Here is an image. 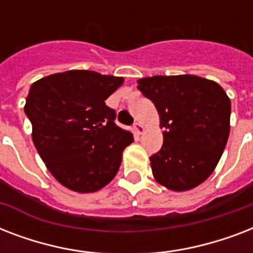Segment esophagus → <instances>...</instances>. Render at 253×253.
Returning a JSON list of instances; mask_svg holds the SVG:
<instances>
[{
    "mask_svg": "<svg viewBox=\"0 0 253 253\" xmlns=\"http://www.w3.org/2000/svg\"><path fill=\"white\" fill-rule=\"evenodd\" d=\"M134 128H135V131L138 132V134H142L143 131H144V127L142 126V123H139V122H135Z\"/></svg>",
    "mask_w": 253,
    "mask_h": 253,
    "instance_id": "esophagus-1",
    "label": "esophagus"
}]
</instances>
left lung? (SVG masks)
Masks as SVG:
<instances>
[{
    "instance_id": "left-lung-1",
    "label": "left lung",
    "mask_w": 253,
    "mask_h": 253,
    "mask_svg": "<svg viewBox=\"0 0 253 253\" xmlns=\"http://www.w3.org/2000/svg\"><path fill=\"white\" fill-rule=\"evenodd\" d=\"M138 84L164 127L163 147L150 158L154 177L176 192L196 188L223 154L230 134V98L216 83L192 75L147 77Z\"/></svg>"
}]
</instances>
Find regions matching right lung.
<instances>
[{"instance_id":"obj_1","label":"right lung","mask_w":253,"mask_h":253,"mask_svg":"<svg viewBox=\"0 0 253 253\" xmlns=\"http://www.w3.org/2000/svg\"><path fill=\"white\" fill-rule=\"evenodd\" d=\"M122 83V77L93 71H67L30 87L25 113L34 144L65 188L95 192L118 172L123 150L134 136L117 126V113L105 101Z\"/></svg>"}]
</instances>
